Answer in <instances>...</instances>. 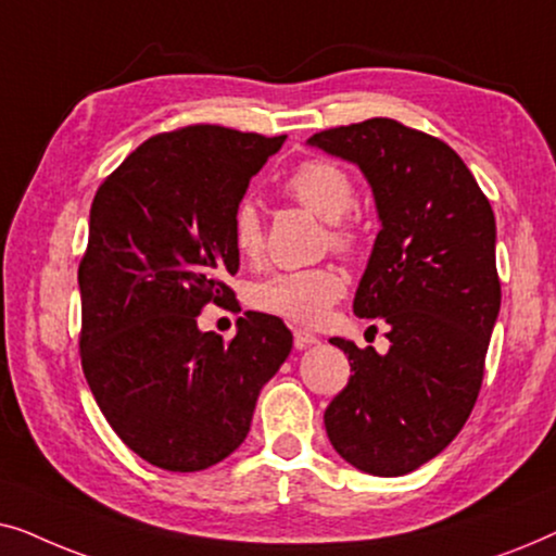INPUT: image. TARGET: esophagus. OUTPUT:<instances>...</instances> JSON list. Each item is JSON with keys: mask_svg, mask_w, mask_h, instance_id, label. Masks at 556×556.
I'll return each instance as SVG.
<instances>
[{"mask_svg": "<svg viewBox=\"0 0 556 556\" xmlns=\"http://www.w3.org/2000/svg\"><path fill=\"white\" fill-rule=\"evenodd\" d=\"M314 344H318V337H314V333H311V331H303V329H295L293 331V346L295 349H308V346H314Z\"/></svg>", "mask_w": 556, "mask_h": 556, "instance_id": "esophagus-1", "label": "esophagus"}]
</instances>
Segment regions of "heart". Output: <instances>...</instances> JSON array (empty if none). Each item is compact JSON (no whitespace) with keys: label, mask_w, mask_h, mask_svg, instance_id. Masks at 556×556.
<instances>
[{"label":"heart","mask_w":556,"mask_h":556,"mask_svg":"<svg viewBox=\"0 0 556 556\" xmlns=\"http://www.w3.org/2000/svg\"><path fill=\"white\" fill-rule=\"evenodd\" d=\"M286 192L314 212L326 223H331V248L341 253H352L356 248V230L346 223V215L356 204V187L339 164L326 159H308L295 166L286 179ZM232 248L242 261L253 263L263 255L265 232L261 212L250 200H242L232 212L230 223ZM346 291L344 273L333 265H316V268L280 270L257 280L250 288V306L283 318L295 326H318L329 316L333 303Z\"/></svg>","instance_id":"b5f03b06"}]
</instances>
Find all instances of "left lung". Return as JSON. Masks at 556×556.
<instances>
[{
    "label": "left lung",
    "instance_id": "1",
    "mask_svg": "<svg viewBox=\"0 0 556 556\" xmlns=\"http://www.w3.org/2000/svg\"><path fill=\"white\" fill-rule=\"evenodd\" d=\"M311 147L362 169L382 230L354 314L390 324V352L333 337L354 375L324 413L326 435L371 476H405L466 425L501 308L496 217L445 141L394 118L329 128Z\"/></svg>",
    "mask_w": 556,
    "mask_h": 556
}]
</instances>
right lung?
Here are the masks:
<instances>
[{
	"label": "right lung",
	"mask_w": 556,
	"mask_h": 556,
	"mask_svg": "<svg viewBox=\"0 0 556 556\" xmlns=\"http://www.w3.org/2000/svg\"><path fill=\"white\" fill-rule=\"evenodd\" d=\"M283 141L212 124L151 136L90 204L83 375L116 435L156 468L194 473L238 451L291 354L276 316L245 311L232 341L197 326L207 303L235 301L232 212Z\"/></svg>",
	"instance_id": "1"
}]
</instances>
